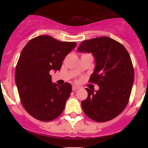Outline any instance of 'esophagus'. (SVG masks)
I'll use <instances>...</instances> for the list:
<instances>
[{
  "instance_id": "34e87169",
  "label": "esophagus",
  "mask_w": 148,
  "mask_h": 148,
  "mask_svg": "<svg viewBox=\"0 0 148 148\" xmlns=\"http://www.w3.org/2000/svg\"><path fill=\"white\" fill-rule=\"evenodd\" d=\"M78 88H79V87H78V86H76V85H73V91H76V90H78Z\"/></svg>"
}]
</instances>
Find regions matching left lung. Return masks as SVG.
Here are the masks:
<instances>
[{
    "instance_id": "obj_1",
    "label": "left lung",
    "mask_w": 148,
    "mask_h": 148,
    "mask_svg": "<svg viewBox=\"0 0 148 148\" xmlns=\"http://www.w3.org/2000/svg\"><path fill=\"white\" fill-rule=\"evenodd\" d=\"M79 53H92L95 69L89 82L96 84L99 90L86 88L87 98L82 101L83 111L97 122L113 119L127 105L133 80L134 70L127 50L119 42L108 37L84 40Z\"/></svg>"
}]
</instances>
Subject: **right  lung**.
<instances>
[{
    "label": "right lung",
    "mask_w": 148,
    "mask_h": 148,
    "mask_svg": "<svg viewBox=\"0 0 148 148\" xmlns=\"http://www.w3.org/2000/svg\"><path fill=\"white\" fill-rule=\"evenodd\" d=\"M76 45L74 41L39 35L23 47L15 68V84L23 108L33 118L50 121L62 113L72 86L67 82L61 86L53 84L49 71L60 70Z\"/></svg>",
    "instance_id": "right-lung-1"
}]
</instances>
